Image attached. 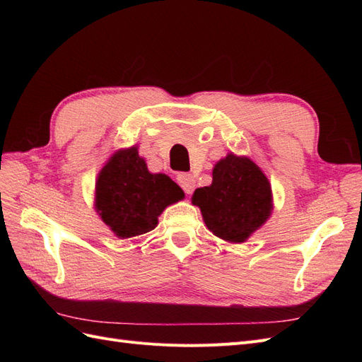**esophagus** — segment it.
I'll list each match as a JSON object with an SVG mask.
<instances>
[{
    "instance_id": "obj_1",
    "label": "esophagus",
    "mask_w": 362,
    "mask_h": 362,
    "mask_svg": "<svg viewBox=\"0 0 362 362\" xmlns=\"http://www.w3.org/2000/svg\"><path fill=\"white\" fill-rule=\"evenodd\" d=\"M177 181L178 184L181 185V189L187 193V194H192L193 190H194V184H196V180L193 175L190 173H178L177 175Z\"/></svg>"
}]
</instances>
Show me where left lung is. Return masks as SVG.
Returning a JSON list of instances; mask_svg holds the SVG:
<instances>
[{"instance_id":"8db88e82","label":"left lung","mask_w":362,"mask_h":362,"mask_svg":"<svg viewBox=\"0 0 362 362\" xmlns=\"http://www.w3.org/2000/svg\"><path fill=\"white\" fill-rule=\"evenodd\" d=\"M192 201L208 229L231 243H243L272 211L266 175L252 160L233 154L216 164L211 185L196 189Z\"/></svg>"}]
</instances>
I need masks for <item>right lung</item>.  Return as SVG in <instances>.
<instances>
[{
	"mask_svg": "<svg viewBox=\"0 0 362 362\" xmlns=\"http://www.w3.org/2000/svg\"><path fill=\"white\" fill-rule=\"evenodd\" d=\"M182 196L166 175L149 173L137 148L119 151L96 181V210L120 238L152 231L164 208Z\"/></svg>",
	"mask_w": 362,
	"mask_h": 362,
	"instance_id": "obj_1",
	"label": "right lung"
}]
</instances>
